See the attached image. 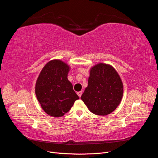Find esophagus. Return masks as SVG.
Segmentation results:
<instances>
[{"label":"esophagus","instance_id":"obj_1","mask_svg":"<svg viewBox=\"0 0 158 158\" xmlns=\"http://www.w3.org/2000/svg\"><path fill=\"white\" fill-rule=\"evenodd\" d=\"M77 94H78V96L80 98V97H81V95H82V92H81V91H80V92H77Z\"/></svg>","mask_w":158,"mask_h":158}]
</instances>
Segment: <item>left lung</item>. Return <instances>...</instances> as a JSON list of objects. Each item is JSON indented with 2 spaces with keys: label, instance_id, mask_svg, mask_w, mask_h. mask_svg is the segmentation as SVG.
<instances>
[{
  "label": "left lung",
  "instance_id": "1",
  "mask_svg": "<svg viewBox=\"0 0 158 158\" xmlns=\"http://www.w3.org/2000/svg\"><path fill=\"white\" fill-rule=\"evenodd\" d=\"M123 95V84L117 70L99 63L90 69L88 86L80 98L91 112L105 116L116 109Z\"/></svg>",
  "mask_w": 158,
  "mask_h": 158
}]
</instances>
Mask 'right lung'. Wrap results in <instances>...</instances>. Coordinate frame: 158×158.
Listing matches in <instances>:
<instances>
[{"instance_id":"add662e5","label":"right lung","mask_w":158,"mask_h":158,"mask_svg":"<svg viewBox=\"0 0 158 158\" xmlns=\"http://www.w3.org/2000/svg\"><path fill=\"white\" fill-rule=\"evenodd\" d=\"M70 66L60 59L49 61L36 80L35 92L43 110L53 117H63L79 99L68 80Z\"/></svg>"}]
</instances>
